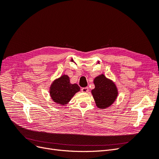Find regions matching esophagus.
<instances>
[{
  "instance_id": "34e87169",
  "label": "esophagus",
  "mask_w": 159,
  "mask_h": 159,
  "mask_svg": "<svg viewBox=\"0 0 159 159\" xmlns=\"http://www.w3.org/2000/svg\"><path fill=\"white\" fill-rule=\"evenodd\" d=\"M88 91H89V89H88V87L83 88L82 89H81V91H82V92H84V93H87V92H88Z\"/></svg>"
}]
</instances>
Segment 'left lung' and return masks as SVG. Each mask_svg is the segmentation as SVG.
Here are the masks:
<instances>
[{
	"label": "left lung",
	"mask_w": 159,
	"mask_h": 159,
	"mask_svg": "<svg viewBox=\"0 0 159 159\" xmlns=\"http://www.w3.org/2000/svg\"><path fill=\"white\" fill-rule=\"evenodd\" d=\"M95 88L91 90L94 101L99 109H107L115 102L118 96V89L115 82L104 75L100 74L94 78Z\"/></svg>",
	"instance_id": "left-lung-1"
}]
</instances>
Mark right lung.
Segmentation results:
<instances>
[{
    "label": "right lung",
    "mask_w": 159,
    "mask_h": 159,
    "mask_svg": "<svg viewBox=\"0 0 159 159\" xmlns=\"http://www.w3.org/2000/svg\"><path fill=\"white\" fill-rule=\"evenodd\" d=\"M80 91L79 85L77 84H71L69 76L64 74L53 81L49 92L53 102L60 105H65Z\"/></svg>",
    "instance_id": "add662e5"
}]
</instances>
